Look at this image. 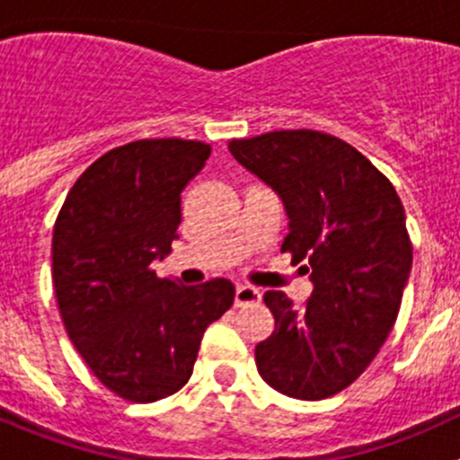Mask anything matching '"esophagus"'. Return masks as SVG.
Returning <instances> with one entry per match:
<instances>
[{"label":"esophagus","instance_id":"1","mask_svg":"<svg viewBox=\"0 0 460 460\" xmlns=\"http://www.w3.org/2000/svg\"><path fill=\"white\" fill-rule=\"evenodd\" d=\"M262 294L256 289V287H249V285H238L235 287V305L243 307V305H253L260 303Z\"/></svg>","mask_w":460,"mask_h":460}]
</instances>
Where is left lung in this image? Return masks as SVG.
Masks as SVG:
<instances>
[{"instance_id":"obj_1","label":"left lung","mask_w":460,"mask_h":460,"mask_svg":"<svg viewBox=\"0 0 460 460\" xmlns=\"http://www.w3.org/2000/svg\"><path fill=\"white\" fill-rule=\"evenodd\" d=\"M240 164L285 204L282 252L314 282L303 309L282 291L264 305L276 329L256 345L264 383L323 401L349 387L387 341L411 269L405 208L387 178L351 144L320 131H271L231 140Z\"/></svg>"}]
</instances>
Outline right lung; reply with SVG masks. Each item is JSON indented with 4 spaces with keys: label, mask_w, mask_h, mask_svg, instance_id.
Instances as JSON below:
<instances>
[{
    "label": "right lung",
    "mask_w": 460,
    "mask_h": 460,
    "mask_svg": "<svg viewBox=\"0 0 460 460\" xmlns=\"http://www.w3.org/2000/svg\"><path fill=\"white\" fill-rule=\"evenodd\" d=\"M211 146L137 140L77 178L53 229V287L68 338L104 387L153 402L187 385L204 329L234 305L226 278H157L182 220L180 196Z\"/></svg>",
    "instance_id": "1"
}]
</instances>
